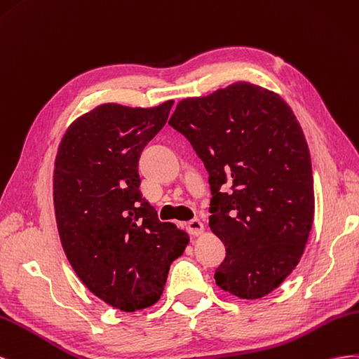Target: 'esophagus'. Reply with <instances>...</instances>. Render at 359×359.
Listing matches in <instances>:
<instances>
[{"label":"esophagus","mask_w":359,"mask_h":359,"mask_svg":"<svg viewBox=\"0 0 359 359\" xmlns=\"http://www.w3.org/2000/svg\"><path fill=\"white\" fill-rule=\"evenodd\" d=\"M187 229L191 234H196V236H198V234H201L204 231V225L198 218H194L187 224Z\"/></svg>","instance_id":"1"}]
</instances>
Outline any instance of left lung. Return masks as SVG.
I'll list each match as a JSON object with an SVG mask.
<instances>
[{
    "mask_svg": "<svg viewBox=\"0 0 359 359\" xmlns=\"http://www.w3.org/2000/svg\"><path fill=\"white\" fill-rule=\"evenodd\" d=\"M170 126L209 172V227L225 245L215 281L259 299L299 263L314 218L310 150L292 108L271 90L234 83L180 100ZM229 182L231 191L220 189Z\"/></svg>",
    "mask_w": 359,
    "mask_h": 359,
    "instance_id": "obj_1",
    "label": "left lung"
}]
</instances>
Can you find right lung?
I'll list each match as a JSON object with an SVG mask.
<instances>
[{
	"label": "right lung",
	"mask_w": 359,
	"mask_h": 359,
	"mask_svg": "<svg viewBox=\"0 0 359 359\" xmlns=\"http://www.w3.org/2000/svg\"><path fill=\"white\" fill-rule=\"evenodd\" d=\"M172 104L99 105L72 123L57 151L54 208L66 257L91 293L121 311L159 301L189 242L140 192L141 151Z\"/></svg>",
	"instance_id": "right-lung-1"
}]
</instances>
